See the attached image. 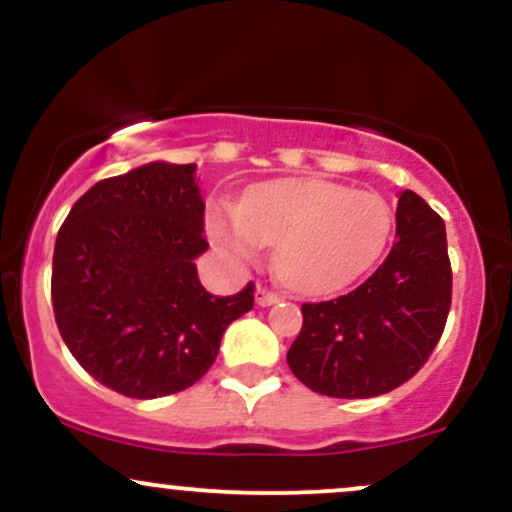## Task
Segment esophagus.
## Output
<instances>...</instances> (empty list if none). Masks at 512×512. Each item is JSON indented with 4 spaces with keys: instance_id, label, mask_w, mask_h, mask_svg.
<instances>
[{
    "instance_id": "1",
    "label": "esophagus",
    "mask_w": 512,
    "mask_h": 512,
    "mask_svg": "<svg viewBox=\"0 0 512 512\" xmlns=\"http://www.w3.org/2000/svg\"><path fill=\"white\" fill-rule=\"evenodd\" d=\"M281 301V296L276 291H272V289H264V286H257V291H255V303L257 305H274V303H279Z\"/></svg>"
}]
</instances>
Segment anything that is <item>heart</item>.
<instances>
[{
  "label": "heart",
  "instance_id": "b5f03b06",
  "mask_svg": "<svg viewBox=\"0 0 512 512\" xmlns=\"http://www.w3.org/2000/svg\"><path fill=\"white\" fill-rule=\"evenodd\" d=\"M209 236L236 260L274 248V269L286 286L308 296L356 281L385 250L392 209L370 190L325 180H274L250 187L238 209L214 204Z\"/></svg>",
  "mask_w": 512,
  "mask_h": 512
}]
</instances>
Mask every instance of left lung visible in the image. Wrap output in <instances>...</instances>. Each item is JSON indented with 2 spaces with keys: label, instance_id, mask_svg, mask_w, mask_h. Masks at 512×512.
Instances as JSON below:
<instances>
[{
  "label": "left lung",
  "instance_id": "left-lung-1",
  "mask_svg": "<svg viewBox=\"0 0 512 512\" xmlns=\"http://www.w3.org/2000/svg\"><path fill=\"white\" fill-rule=\"evenodd\" d=\"M450 301L445 223L416 192L404 190L390 255L358 289L301 305L303 327L286 361L320 395H385L414 378L433 354Z\"/></svg>",
  "mask_w": 512,
  "mask_h": 512
}]
</instances>
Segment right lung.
Masks as SVG:
<instances>
[{
    "label": "right lung",
    "mask_w": 512,
    "mask_h": 512,
    "mask_svg": "<svg viewBox=\"0 0 512 512\" xmlns=\"http://www.w3.org/2000/svg\"><path fill=\"white\" fill-rule=\"evenodd\" d=\"M197 166L149 163L91 187L52 255L57 327L98 383L132 399L195 385L226 327L252 310L255 284L211 296L195 257L209 248Z\"/></svg>",
    "instance_id": "obj_1"
}]
</instances>
